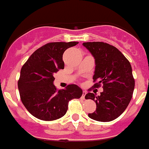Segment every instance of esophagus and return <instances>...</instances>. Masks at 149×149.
I'll return each mask as SVG.
<instances>
[{
    "instance_id": "obj_1",
    "label": "esophagus",
    "mask_w": 149,
    "mask_h": 149,
    "mask_svg": "<svg viewBox=\"0 0 149 149\" xmlns=\"http://www.w3.org/2000/svg\"><path fill=\"white\" fill-rule=\"evenodd\" d=\"M86 91H83V94H82V98H83V99H84V98H85V95H86Z\"/></svg>"
}]
</instances>
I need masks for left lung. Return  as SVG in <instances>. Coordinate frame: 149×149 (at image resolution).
Returning <instances> with one entry per match:
<instances>
[{
    "mask_svg": "<svg viewBox=\"0 0 149 149\" xmlns=\"http://www.w3.org/2000/svg\"><path fill=\"white\" fill-rule=\"evenodd\" d=\"M83 45L95 60V84L92 88L103 85L104 89L100 95L89 93L85 96L96 104L95 111L88 116L98 122L114 120L125 110L132 98L135 81L131 63L118 48L110 44L93 42Z\"/></svg>",
    "mask_w": 149,
    "mask_h": 149,
    "instance_id": "left-lung-1",
    "label": "left lung"
}]
</instances>
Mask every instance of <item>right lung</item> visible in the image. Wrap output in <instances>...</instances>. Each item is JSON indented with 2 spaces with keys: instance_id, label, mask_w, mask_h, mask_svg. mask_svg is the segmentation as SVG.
Wrapping results in <instances>:
<instances>
[{
  "instance_id": "add662e5",
  "label": "right lung",
  "mask_w": 149,
  "mask_h": 149,
  "mask_svg": "<svg viewBox=\"0 0 149 149\" xmlns=\"http://www.w3.org/2000/svg\"><path fill=\"white\" fill-rule=\"evenodd\" d=\"M77 42H49L31 54L21 69L18 87L22 103L30 114L44 121H53L66 113L68 102L80 98L81 88L69 84L58 89L53 84L54 74L64 68L63 54Z\"/></svg>"
}]
</instances>
